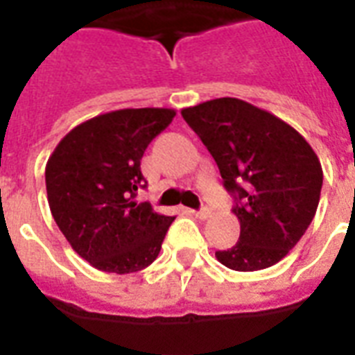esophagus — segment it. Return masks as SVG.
<instances>
[{"mask_svg":"<svg viewBox=\"0 0 355 355\" xmlns=\"http://www.w3.org/2000/svg\"><path fill=\"white\" fill-rule=\"evenodd\" d=\"M191 214H193L195 217H199V219H208L211 211H210V208H206V206H205V208H200V210H197V211L193 210Z\"/></svg>","mask_w":355,"mask_h":355,"instance_id":"esophagus-1","label":"esophagus"}]
</instances>
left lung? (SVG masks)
Instances as JSON below:
<instances>
[{"label": "left lung", "mask_w": 355, "mask_h": 355, "mask_svg": "<svg viewBox=\"0 0 355 355\" xmlns=\"http://www.w3.org/2000/svg\"><path fill=\"white\" fill-rule=\"evenodd\" d=\"M234 195L241 232L216 258L232 270H261L286 258L315 217L322 167L311 145L284 119L236 97L182 108Z\"/></svg>", "instance_id": "8db88e82"}]
</instances>
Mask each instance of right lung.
<instances>
[{"label":"right lung","instance_id":"1","mask_svg":"<svg viewBox=\"0 0 355 355\" xmlns=\"http://www.w3.org/2000/svg\"><path fill=\"white\" fill-rule=\"evenodd\" d=\"M173 108H123L86 119L46 164L47 202L75 252L92 267L127 275L156 259L175 217L134 197L147 145L169 127Z\"/></svg>","mask_w":355,"mask_h":355}]
</instances>
